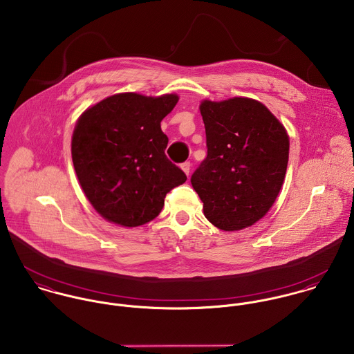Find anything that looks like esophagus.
I'll return each mask as SVG.
<instances>
[{"instance_id":"34e87169","label":"esophagus","mask_w":354,"mask_h":354,"mask_svg":"<svg viewBox=\"0 0 354 354\" xmlns=\"http://www.w3.org/2000/svg\"><path fill=\"white\" fill-rule=\"evenodd\" d=\"M181 169H183V171H184L187 176H189V171H191V163H189V162H184V163L181 165Z\"/></svg>"}]
</instances>
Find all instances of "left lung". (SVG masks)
Returning <instances> with one entry per match:
<instances>
[{
	"label": "left lung",
	"mask_w": 354,
	"mask_h": 354,
	"mask_svg": "<svg viewBox=\"0 0 354 354\" xmlns=\"http://www.w3.org/2000/svg\"><path fill=\"white\" fill-rule=\"evenodd\" d=\"M201 114L207 156L191 177L192 187L214 227L247 228L269 212L281 189L288 134L262 103L247 97L205 100Z\"/></svg>",
	"instance_id": "left-lung-1"
}]
</instances>
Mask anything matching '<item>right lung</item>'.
I'll return each instance as SVG.
<instances>
[{
	"label": "right lung",
	"instance_id": "add662e5",
	"mask_svg": "<svg viewBox=\"0 0 354 354\" xmlns=\"http://www.w3.org/2000/svg\"><path fill=\"white\" fill-rule=\"evenodd\" d=\"M177 95L110 96L88 109L75 124L73 163L95 210L122 227L152 221L166 194L187 181L165 153L169 138L160 122L177 104Z\"/></svg>",
	"mask_w": 354,
	"mask_h": 354
}]
</instances>
